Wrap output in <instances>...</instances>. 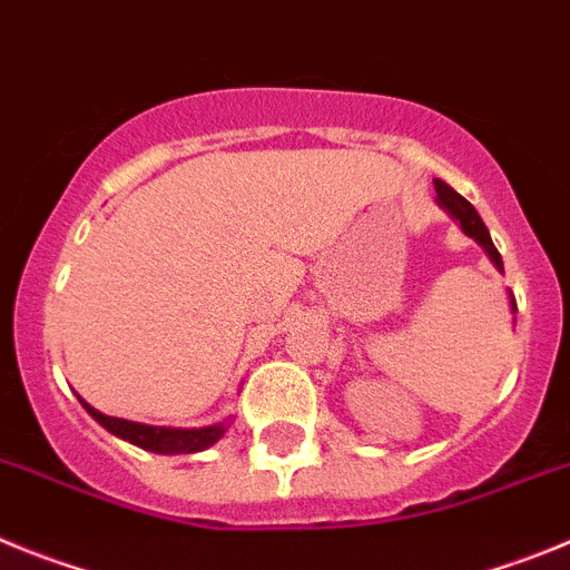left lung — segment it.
I'll use <instances>...</instances> for the list:
<instances>
[{"label": "left lung", "mask_w": 570, "mask_h": 570, "mask_svg": "<svg viewBox=\"0 0 570 570\" xmlns=\"http://www.w3.org/2000/svg\"><path fill=\"white\" fill-rule=\"evenodd\" d=\"M434 189H438V204H440V207H443L445 213H449L451 218H454V222L460 224V229H463V233L469 235V238H474L476 244H480V247L485 249V255H489V258H491V264H494L497 269H500V273H502L500 253H497L494 240H491L489 229H485L483 218L476 215V209L471 207V204L465 202V198L460 196V193H454V189H451L449 184L440 181V178H434ZM509 297H511V312H517L514 295H509Z\"/></svg>", "instance_id": "obj_1"}]
</instances>
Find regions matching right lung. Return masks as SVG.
I'll use <instances>...</instances> for the list:
<instances>
[{"mask_svg": "<svg viewBox=\"0 0 570 570\" xmlns=\"http://www.w3.org/2000/svg\"><path fill=\"white\" fill-rule=\"evenodd\" d=\"M81 406L87 409V414L96 423L105 425L107 432L138 445V449L153 451V454H196V451H204L213 443H218L227 434L229 423H233V417H227L222 423L202 425V429H170V425H147L132 423V420L125 417H107V414H101L99 409H94L85 400H81Z\"/></svg>", "mask_w": 570, "mask_h": 570, "instance_id": "add662e5", "label": "right lung"}]
</instances>
